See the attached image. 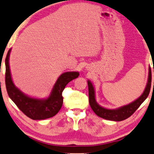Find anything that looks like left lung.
Segmentation results:
<instances>
[{"mask_svg": "<svg viewBox=\"0 0 154 154\" xmlns=\"http://www.w3.org/2000/svg\"><path fill=\"white\" fill-rule=\"evenodd\" d=\"M88 85L89 104H90L91 109H93V111L98 116H99L100 118H104V119L109 120V121H124V120L126 119V118H129L138 109V107L141 105L142 103L146 100V98L148 97L150 91H151V67H150L149 74H148V83H147L146 88L145 89L143 94L136 101L131 103V104H128V105L124 106V107L121 108H118L117 109H108L99 106L96 102L94 86H93L92 83H91L90 81H88Z\"/></svg>", "mask_w": 154, "mask_h": 154, "instance_id": "1", "label": "left lung"}]
</instances>
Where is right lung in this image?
Masks as SVG:
<instances>
[{"mask_svg": "<svg viewBox=\"0 0 154 154\" xmlns=\"http://www.w3.org/2000/svg\"><path fill=\"white\" fill-rule=\"evenodd\" d=\"M11 50L8 51L5 63H6V91L10 99L15 103L17 107L25 116L33 120H44L53 117L59 112L63 105L62 92L66 85L70 81L78 77L79 73L77 72H65L62 74L55 82L52 89L51 95L46 99H33L25 95L19 89L15 87L11 80L10 74L8 58Z\"/></svg>", "mask_w": 154, "mask_h": 154, "instance_id": "obj_1", "label": "right lung"}]
</instances>
